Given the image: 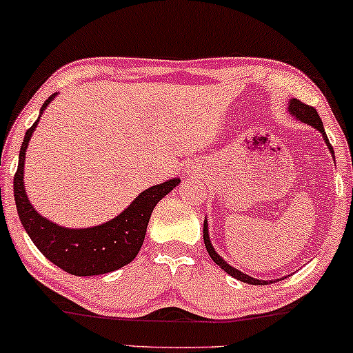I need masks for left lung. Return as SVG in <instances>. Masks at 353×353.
<instances>
[{"instance_id":"obj_1","label":"left lung","mask_w":353,"mask_h":353,"mask_svg":"<svg viewBox=\"0 0 353 353\" xmlns=\"http://www.w3.org/2000/svg\"><path fill=\"white\" fill-rule=\"evenodd\" d=\"M288 113H290L292 117H295L296 120L303 121V123L314 126V128L319 130V132L322 133L323 140H325V145L328 146V152H330L332 155H334V148H332L330 141H328L325 130H323L322 120H320L319 113H316V110L314 108V106L305 105V103H302L300 100H296V98H294V100H290V103H288ZM334 158H335V157H334ZM203 241H205V248H207L208 255L212 256L213 262L219 265L221 270H225V272L228 273V275H232L233 279L240 280V282H245V283H250V285H268V282H265V280H256V279H253V276L247 275V273L236 270L235 267H232V265H228L227 262H225L223 259H221L219 253L215 252V248L212 247V243H210L208 223H207V220H205V223H203ZM270 282H275V280H270Z\"/></svg>"}]
</instances>
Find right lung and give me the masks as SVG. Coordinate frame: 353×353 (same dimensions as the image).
Here are the masks:
<instances>
[{
    "mask_svg": "<svg viewBox=\"0 0 353 353\" xmlns=\"http://www.w3.org/2000/svg\"><path fill=\"white\" fill-rule=\"evenodd\" d=\"M57 94L43 103L41 113ZM39 118L30 130L19 150L18 170L13 178L14 203L19 220L37 248L50 262L61 270L77 276L103 275L128 265L143 245L150 216L158 201L180 183V178H172L165 183L145 190L121 212L117 219L91 228H65L41 216L28 200L23 185V166L30 138Z\"/></svg>",
    "mask_w": 353,
    "mask_h": 353,
    "instance_id": "1",
    "label": "right lung"
}]
</instances>
